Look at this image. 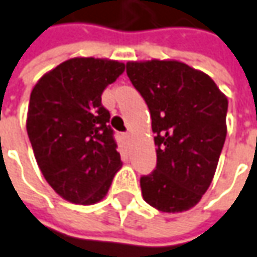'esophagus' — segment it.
Returning a JSON list of instances; mask_svg holds the SVG:
<instances>
[{
	"mask_svg": "<svg viewBox=\"0 0 257 257\" xmlns=\"http://www.w3.org/2000/svg\"><path fill=\"white\" fill-rule=\"evenodd\" d=\"M122 137H123V139H125V141H129V138H131V135H129L128 132H126V134H123Z\"/></svg>",
	"mask_w": 257,
	"mask_h": 257,
	"instance_id": "obj_1",
	"label": "esophagus"
}]
</instances>
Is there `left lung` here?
<instances>
[{"instance_id":"8db88e82","label":"left lung","mask_w":257,"mask_h":257,"mask_svg":"<svg viewBox=\"0 0 257 257\" xmlns=\"http://www.w3.org/2000/svg\"><path fill=\"white\" fill-rule=\"evenodd\" d=\"M155 134L156 168L141 178L146 203L161 212L193 208L216 172L226 139L227 98L213 79L179 61L128 62Z\"/></svg>"}]
</instances>
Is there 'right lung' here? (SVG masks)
<instances>
[{"label":"right lung","instance_id":"obj_1","mask_svg":"<svg viewBox=\"0 0 257 257\" xmlns=\"http://www.w3.org/2000/svg\"><path fill=\"white\" fill-rule=\"evenodd\" d=\"M125 64L101 58H71L35 84L27 132L41 172L61 198L92 205L105 198L120 162L103 89Z\"/></svg>","mask_w":257,"mask_h":257}]
</instances>
